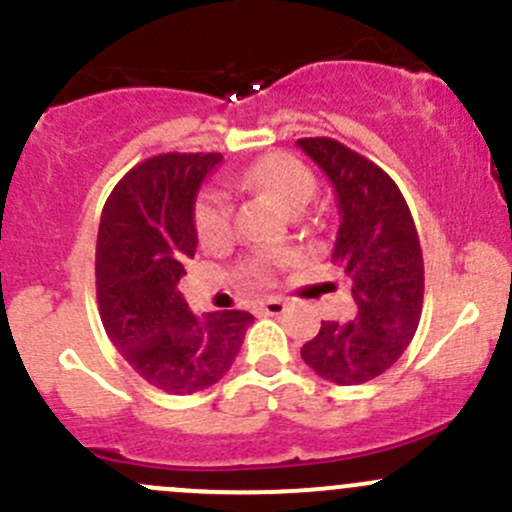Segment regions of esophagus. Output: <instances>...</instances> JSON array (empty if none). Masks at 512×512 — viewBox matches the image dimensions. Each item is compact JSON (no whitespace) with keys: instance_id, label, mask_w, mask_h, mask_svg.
<instances>
[{"instance_id":"34e87169","label":"esophagus","mask_w":512,"mask_h":512,"mask_svg":"<svg viewBox=\"0 0 512 512\" xmlns=\"http://www.w3.org/2000/svg\"><path fill=\"white\" fill-rule=\"evenodd\" d=\"M285 309H287V302H282V299H277V297L262 299L260 302V312L270 314V317H277V314H282Z\"/></svg>"}]
</instances>
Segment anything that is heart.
<instances>
[{
	"label": "heart",
	"instance_id": "b5f03b06",
	"mask_svg": "<svg viewBox=\"0 0 512 512\" xmlns=\"http://www.w3.org/2000/svg\"><path fill=\"white\" fill-rule=\"evenodd\" d=\"M242 185L252 193H265L289 210L302 213L317 195V178L312 170L292 153H270V156L247 165L240 175ZM193 225L203 247H223L232 240V203L225 193L208 188L198 195L193 208ZM287 260L285 252L265 250L245 257L240 265V277L245 285H265L270 282L275 267Z\"/></svg>",
	"mask_w": 512,
	"mask_h": 512
}]
</instances>
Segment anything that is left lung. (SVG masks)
<instances>
[{
	"label": "left lung",
	"mask_w": 512,
	"mask_h": 512,
	"mask_svg": "<svg viewBox=\"0 0 512 512\" xmlns=\"http://www.w3.org/2000/svg\"><path fill=\"white\" fill-rule=\"evenodd\" d=\"M297 146L337 190L339 223L332 262L352 282L356 317L322 322L302 347L309 369L334 384H366L399 361L423 309V255L411 210L386 170L334 138Z\"/></svg>",
	"instance_id": "8db88e82"
}]
</instances>
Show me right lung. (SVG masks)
I'll list each match as a JSON object with an SVG mask.
<instances>
[{"mask_svg": "<svg viewBox=\"0 0 512 512\" xmlns=\"http://www.w3.org/2000/svg\"><path fill=\"white\" fill-rule=\"evenodd\" d=\"M220 153H160L128 170L108 195L96 242L98 314L138 376L168 394L218 384L252 314L195 317L178 292L195 255V195Z\"/></svg>", "mask_w": 512, "mask_h": 512, "instance_id": "1", "label": "right lung"}]
</instances>
